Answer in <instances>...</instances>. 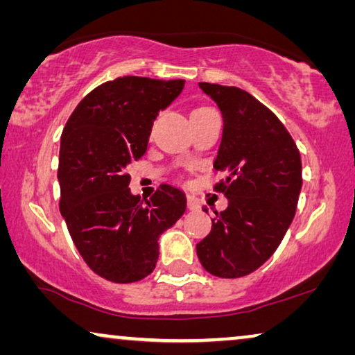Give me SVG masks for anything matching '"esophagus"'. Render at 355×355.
Returning a JSON list of instances; mask_svg holds the SVG:
<instances>
[{
    "label": "esophagus",
    "instance_id": "1",
    "mask_svg": "<svg viewBox=\"0 0 355 355\" xmlns=\"http://www.w3.org/2000/svg\"><path fill=\"white\" fill-rule=\"evenodd\" d=\"M187 208L192 211H197L198 208H200V202H198V198L193 196H187Z\"/></svg>",
    "mask_w": 355,
    "mask_h": 355
}]
</instances>
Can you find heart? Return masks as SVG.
<instances>
[{"instance_id": "1", "label": "heart", "mask_w": 355, "mask_h": 355, "mask_svg": "<svg viewBox=\"0 0 355 355\" xmlns=\"http://www.w3.org/2000/svg\"><path fill=\"white\" fill-rule=\"evenodd\" d=\"M205 110H210V108H207V106H197V108L192 110V113H198V111H205Z\"/></svg>"}]
</instances>
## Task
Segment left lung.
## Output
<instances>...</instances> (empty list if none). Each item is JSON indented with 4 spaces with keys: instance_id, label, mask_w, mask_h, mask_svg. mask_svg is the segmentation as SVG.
<instances>
[{
    "instance_id": "left-lung-1",
    "label": "left lung",
    "mask_w": 355,
    "mask_h": 355,
    "mask_svg": "<svg viewBox=\"0 0 355 355\" xmlns=\"http://www.w3.org/2000/svg\"><path fill=\"white\" fill-rule=\"evenodd\" d=\"M198 87L223 114L213 166L226 174L215 191L225 193L227 208L215 211L197 257L213 276L241 278L275 254L293 223L302 187L300 153L283 123L249 92L208 82Z\"/></svg>"
}]
</instances>
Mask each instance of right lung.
I'll return each instance as SVG.
<instances>
[{
  "mask_svg": "<svg viewBox=\"0 0 355 355\" xmlns=\"http://www.w3.org/2000/svg\"><path fill=\"white\" fill-rule=\"evenodd\" d=\"M184 80L124 76L90 92L61 135L60 211L85 263L113 283L155 270L158 239L184 215L186 196L163 184L150 200L132 196L128 166L147 152L158 113Z\"/></svg>",
  "mask_w": 355,
  "mask_h": 355,
  "instance_id": "right-lung-1",
  "label": "right lung"
}]
</instances>
